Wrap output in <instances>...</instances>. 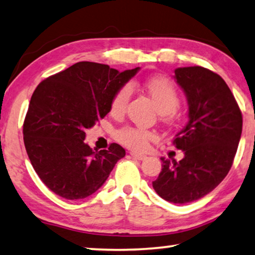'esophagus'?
Masks as SVG:
<instances>
[{
	"instance_id": "34e87169",
	"label": "esophagus",
	"mask_w": 255,
	"mask_h": 255,
	"mask_svg": "<svg viewBox=\"0 0 255 255\" xmlns=\"http://www.w3.org/2000/svg\"><path fill=\"white\" fill-rule=\"evenodd\" d=\"M130 157H132L136 160H144V159L146 158V155L144 154H139V153H136V152H130Z\"/></svg>"
}]
</instances>
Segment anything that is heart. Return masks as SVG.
Masks as SVG:
<instances>
[{"mask_svg": "<svg viewBox=\"0 0 255 255\" xmlns=\"http://www.w3.org/2000/svg\"><path fill=\"white\" fill-rule=\"evenodd\" d=\"M144 88L155 102L162 120L172 121L176 116L177 106L180 103V96L175 85L167 78L154 77L144 82ZM131 95L132 86L130 83H126L116 91L110 105V112L112 116L120 117L126 112ZM116 137L129 149L143 151L146 149L151 140L155 139V132L149 129L127 126L119 129Z\"/></svg>", "mask_w": 255, "mask_h": 255, "instance_id": "b5f03b06", "label": "heart"}]
</instances>
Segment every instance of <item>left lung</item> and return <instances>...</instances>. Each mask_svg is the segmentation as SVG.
<instances>
[{"instance_id": "left-lung-1", "label": "left lung", "mask_w": 255, "mask_h": 255, "mask_svg": "<svg viewBox=\"0 0 255 255\" xmlns=\"http://www.w3.org/2000/svg\"><path fill=\"white\" fill-rule=\"evenodd\" d=\"M174 79L189 105V121L173 140L184 157L178 162L160 158L161 172L152 187L169 203L187 204L210 193L229 173L243 117L229 87L214 72L201 66L178 67Z\"/></svg>"}]
</instances>
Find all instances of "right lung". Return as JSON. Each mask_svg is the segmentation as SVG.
Masks as SVG:
<instances>
[{"label":"right lung","instance_id":"add662e5","mask_svg":"<svg viewBox=\"0 0 255 255\" xmlns=\"http://www.w3.org/2000/svg\"><path fill=\"white\" fill-rule=\"evenodd\" d=\"M138 71L79 62L34 90L22 127L24 143L34 170L56 195L68 200L93 195L125 157L117 143L94 151L85 143L86 130L108 115L113 95Z\"/></svg>","mask_w":255,"mask_h":255}]
</instances>
